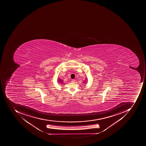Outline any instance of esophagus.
<instances>
[{
  "label": "esophagus",
  "mask_w": 146,
  "mask_h": 146,
  "mask_svg": "<svg viewBox=\"0 0 146 146\" xmlns=\"http://www.w3.org/2000/svg\"><path fill=\"white\" fill-rule=\"evenodd\" d=\"M75 80H74V79H72V82H75Z\"/></svg>",
  "instance_id": "obj_1"
}]
</instances>
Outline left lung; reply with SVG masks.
I'll list each match as a JSON object with an SVG mask.
<instances>
[{
    "instance_id": "obj_1",
    "label": "left lung",
    "mask_w": 146,
    "mask_h": 146,
    "mask_svg": "<svg viewBox=\"0 0 146 146\" xmlns=\"http://www.w3.org/2000/svg\"><path fill=\"white\" fill-rule=\"evenodd\" d=\"M86 81H85L83 82V83H85V84H86V83H87V78H86Z\"/></svg>"
}]
</instances>
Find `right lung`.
<instances>
[{
  "mask_svg": "<svg viewBox=\"0 0 146 146\" xmlns=\"http://www.w3.org/2000/svg\"><path fill=\"white\" fill-rule=\"evenodd\" d=\"M57 81H58V82L59 83H60V84H63V83H64L63 80L62 79H60V78H58V79H57Z\"/></svg>",
  "mask_w": 146,
  "mask_h": 146,
  "instance_id": "right-lung-1",
  "label": "right lung"
}]
</instances>
